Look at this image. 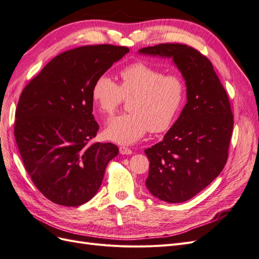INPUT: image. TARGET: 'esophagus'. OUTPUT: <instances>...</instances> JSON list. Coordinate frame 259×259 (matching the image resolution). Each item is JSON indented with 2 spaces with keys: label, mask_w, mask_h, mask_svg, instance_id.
<instances>
[{
  "label": "esophagus",
  "mask_w": 259,
  "mask_h": 259,
  "mask_svg": "<svg viewBox=\"0 0 259 259\" xmlns=\"http://www.w3.org/2000/svg\"><path fill=\"white\" fill-rule=\"evenodd\" d=\"M119 150H120L121 154H132L131 149L127 148V147H125V146H120Z\"/></svg>",
  "instance_id": "34e87169"
}]
</instances>
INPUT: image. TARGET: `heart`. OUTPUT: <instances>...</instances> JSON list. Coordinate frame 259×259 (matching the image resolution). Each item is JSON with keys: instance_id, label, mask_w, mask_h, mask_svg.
<instances>
[{"instance_id": "obj_1", "label": "heart", "mask_w": 259, "mask_h": 259, "mask_svg": "<svg viewBox=\"0 0 259 259\" xmlns=\"http://www.w3.org/2000/svg\"><path fill=\"white\" fill-rule=\"evenodd\" d=\"M117 85L111 77L101 74L94 81L91 96L99 111L112 115L125 99L130 113L115 116L106 128L107 137L122 145L142 139L148 131L153 134L167 131L182 110L186 85L178 74H164L162 70L133 62L119 72Z\"/></svg>"}]
</instances>
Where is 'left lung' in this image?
I'll use <instances>...</instances> for the list:
<instances>
[{
	"label": "left lung",
	"instance_id": "1",
	"mask_svg": "<svg viewBox=\"0 0 259 259\" xmlns=\"http://www.w3.org/2000/svg\"><path fill=\"white\" fill-rule=\"evenodd\" d=\"M139 53L169 57L182 71L187 104L163 140L145 150L146 186L167 203L190 200L222 173L233 130L230 101L209 59L186 44L163 43Z\"/></svg>",
	"mask_w": 259,
	"mask_h": 259
}]
</instances>
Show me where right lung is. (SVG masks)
Returning <instances> with one entry per match:
<instances>
[{
	"instance_id": "1",
	"label": "right lung",
	"mask_w": 259,
	"mask_h": 259,
	"mask_svg": "<svg viewBox=\"0 0 259 259\" xmlns=\"http://www.w3.org/2000/svg\"><path fill=\"white\" fill-rule=\"evenodd\" d=\"M126 46L85 45L57 55L21 92L14 134L23 165L45 198L79 206L95 195L111 143H93L98 123L91 90L96 77L128 53Z\"/></svg>"
}]
</instances>
